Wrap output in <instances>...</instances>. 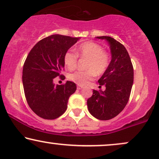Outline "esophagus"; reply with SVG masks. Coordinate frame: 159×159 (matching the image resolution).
<instances>
[{
    "instance_id": "esophagus-1",
    "label": "esophagus",
    "mask_w": 159,
    "mask_h": 159,
    "mask_svg": "<svg viewBox=\"0 0 159 159\" xmlns=\"http://www.w3.org/2000/svg\"><path fill=\"white\" fill-rule=\"evenodd\" d=\"M82 89H83V87H82V86H80V85H78V86H77L78 90H81Z\"/></svg>"
}]
</instances>
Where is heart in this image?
<instances>
[{"label": "heart", "mask_w": 159, "mask_h": 159, "mask_svg": "<svg viewBox=\"0 0 159 159\" xmlns=\"http://www.w3.org/2000/svg\"><path fill=\"white\" fill-rule=\"evenodd\" d=\"M76 53L68 50L64 56V63L70 70H74L77 65V55L81 59H87L85 71H76L68 75V79L80 85H85L94 78L95 74L101 75L106 71L109 65L108 54L98 44L94 42H85L76 49Z\"/></svg>", "instance_id": "obj_1"}]
</instances>
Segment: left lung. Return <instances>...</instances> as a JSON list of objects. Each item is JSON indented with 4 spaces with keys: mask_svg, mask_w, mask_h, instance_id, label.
<instances>
[{
    "mask_svg": "<svg viewBox=\"0 0 159 159\" xmlns=\"http://www.w3.org/2000/svg\"><path fill=\"white\" fill-rule=\"evenodd\" d=\"M106 40L111 50V59L109 67L98 80L105 91L93 90L88 99L89 112L98 120H110L120 113L127 104L134 79L133 67L125 47L110 36H98Z\"/></svg>",
    "mask_w": 159,
    "mask_h": 159,
    "instance_id": "left-lung-1",
    "label": "left lung"
}]
</instances>
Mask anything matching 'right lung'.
Here are the masks:
<instances>
[{"label": "right lung", "instance_id": "right-lung-1", "mask_svg": "<svg viewBox=\"0 0 159 159\" xmlns=\"http://www.w3.org/2000/svg\"><path fill=\"white\" fill-rule=\"evenodd\" d=\"M80 39L50 35L39 41L28 54L22 82L28 105L38 116L53 120L66 111L68 99L76 85L70 81L55 85L53 79L61 76L65 54Z\"/></svg>", "mask_w": 159, "mask_h": 159}]
</instances>
